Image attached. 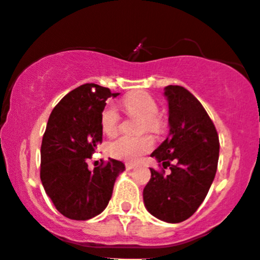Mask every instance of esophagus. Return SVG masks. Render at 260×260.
Instances as JSON below:
<instances>
[{
  "label": "esophagus",
  "instance_id": "obj_1",
  "mask_svg": "<svg viewBox=\"0 0 260 260\" xmlns=\"http://www.w3.org/2000/svg\"><path fill=\"white\" fill-rule=\"evenodd\" d=\"M135 167H136L135 164H131V162H127V164H125V169L127 170H133Z\"/></svg>",
  "mask_w": 260,
  "mask_h": 260
}]
</instances>
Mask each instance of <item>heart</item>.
<instances>
[{"label": "heart", "mask_w": 260, "mask_h": 260, "mask_svg": "<svg viewBox=\"0 0 260 260\" xmlns=\"http://www.w3.org/2000/svg\"><path fill=\"white\" fill-rule=\"evenodd\" d=\"M122 106L128 115L142 117L141 131L158 132L161 128V119L158 118V106L149 94L143 91H135L125 95L122 101ZM101 125L107 136L117 135L119 131V114L117 108L112 104L107 106L101 113ZM153 140L149 136L141 137H123L112 141L108 145V152L115 158L124 161H137L142 154L151 151L153 147Z\"/></svg>", "instance_id": "obj_1"}]
</instances>
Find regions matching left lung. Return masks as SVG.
Instances as JSON below:
<instances>
[{
    "mask_svg": "<svg viewBox=\"0 0 260 260\" xmlns=\"http://www.w3.org/2000/svg\"><path fill=\"white\" fill-rule=\"evenodd\" d=\"M169 99L170 135L151 153L159 170L151 169L143 188L147 210L166 222L188 219L210 188L219 161V136L203 104L183 86L165 88ZM172 172L164 175V168Z\"/></svg>",
    "mask_w": 260,
    "mask_h": 260,
    "instance_id": "left-lung-1",
    "label": "left lung"
}]
</instances>
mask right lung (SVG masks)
Listing matches in <instances>:
<instances>
[{"mask_svg": "<svg viewBox=\"0 0 260 260\" xmlns=\"http://www.w3.org/2000/svg\"><path fill=\"white\" fill-rule=\"evenodd\" d=\"M98 84H83L68 93L50 114L41 143L40 179L56 210L72 220H88L108 205L124 165L109 158L93 171L91 158L102 143L101 113L117 96Z\"/></svg>", "mask_w": 260, "mask_h": 260, "instance_id": "right-lung-1", "label": "right lung"}]
</instances>
